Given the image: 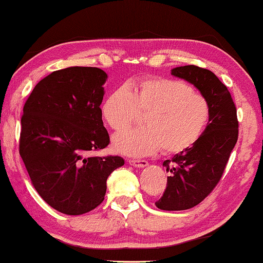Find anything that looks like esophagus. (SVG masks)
I'll use <instances>...</instances> for the list:
<instances>
[{"label":"esophagus","instance_id":"1","mask_svg":"<svg viewBox=\"0 0 263 263\" xmlns=\"http://www.w3.org/2000/svg\"><path fill=\"white\" fill-rule=\"evenodd\" d=\"M128 164L131 166H135V167H139V168H143V167H146L148 165V162L146 160H127Z\"/></svg>","mask_w":263,"mask_h":263}]
</instances>
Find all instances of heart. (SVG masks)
<instances>
[{
	"mask_svg": "<svg viewBox=\"0 0 263 263\" xmlns=\"http://www.w3.org/2000/svg\"><path fill=\"white\" fill-rule=\"evenodd\" d=\"M102 117L111 128L124 130L145 114L146 126L115 136L114 146L127 156L143 157L161 147L180 153L197 143L210 120L206 98L184 82L147 77L112 91L102 104Z\"/></svg>",
	"mask_w": 263,
	"mask_h": 263,
	"instance_id": "heart-1",
	"label": "heart"
}]
</instances>
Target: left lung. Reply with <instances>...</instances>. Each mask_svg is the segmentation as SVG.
Listing matches in <instances>:
<instances>
[{
    "label": "left lung",
    "mask_w": 263,
    "mask_h": 263,
    "mask_svg": "<svg viewBox=\"0 0 263 263\" xmlns=\"http://www.w3.org/2000/svg\"><path fill=\"white\" fill-rule=\"evenodd\" d=\"M171 74L197 87L211 109L206 130L197 143L162 162L170 176L156 206L184 211L201 202L219 182L236 144L239 123L231 93L210 70L184 65L171 70Z\"/></svg>",
    "instance_id": "1"
}]
</instances>
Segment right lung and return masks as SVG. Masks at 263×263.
Listing matches in <instances>:
<instances>
[{"label":"right lung","instance_id":"1","mask_svg":"<svg viewBox=\"0 0 263 263\" xmlns=\"http://www.w3.org/2000/svg\"><path fill=\"white\" fill-rule=\"evenodd\" d=\"M107 79L91 66L57 70L37 83L24 104L20 154L31 184L56 211L81 215L101 205L120 157H87L110 137L101 104Z\"/></svg>","mask_w":263,"mask_h":263}]
</instances>
